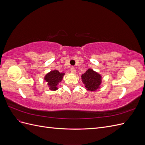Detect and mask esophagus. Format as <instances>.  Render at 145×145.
<instances>
[{"instance_id": "obj_1", "label": "esophagus", "mask_w": 145, "mask_h": 145, "mask_svg": "<svg viewBox=\"0 0 145 145\" xmlns=\"http://www.w3.org/2000/svg\"><path fill=\"white\" fill-rule=\"evenodd\" d=\"M76 70L75 68H74V67H71V72L72 73H76Z\"/></svg>"}]
</instances>
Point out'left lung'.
Listing matches in <instances>:
<instances>
[{"instance_id": "left-lung-1", "label": "left lung", "mask_w": 145, "mask_h": 145, "mask_svg": "<svg viewBox=\"0 0 145 145\" xmlns=\"http://www.w3.org/2000/svg\"><path fill=\"white\" fill-rule=\"evenodd\" d=\"M81 77L88 91H94L100 88L102 82V76L92 69H88L82 74Z\"/></svg>"}]
</instances>
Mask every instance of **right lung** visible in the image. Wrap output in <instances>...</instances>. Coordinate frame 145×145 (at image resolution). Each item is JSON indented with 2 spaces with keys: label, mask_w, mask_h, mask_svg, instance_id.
Returning <instances> with one entry per match:
<instances>
[{
  "label": "right lung",
  "mask_w": 145,
  "mask_h": 145,
  "mask_svg": "<svg viewBox=\"0 0 145 145\" xmlns=\"http://www.w3.org/2000/svg\"><path fill=\"white\" fill-rule=\"evenodd\" d=\"M64 75L65 73H61L57 70L51 71L46 74L44 79L48 82V85L49 86L50 90L56 91L58 89L57 86L59 82L62 81Z\"/></svg>",
  "instance_id": "right-lung-1"
}]
</instances>
